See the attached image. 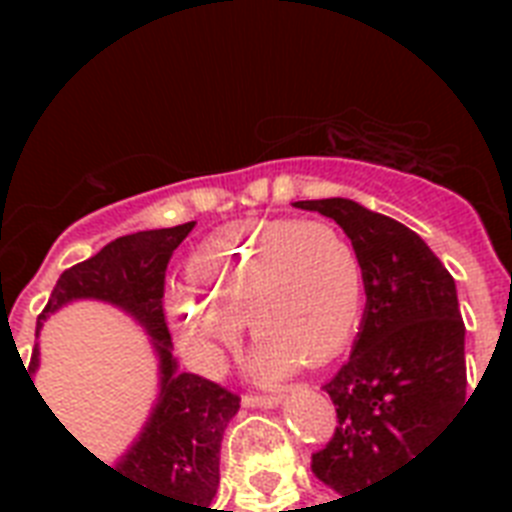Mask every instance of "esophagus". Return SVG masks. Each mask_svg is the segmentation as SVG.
Returning <instances> with one entry per match:
<instances>
[{
    "instance_id": "obj_1",
    "label": "esophagus",
    "mask_w": 512,
    "mask_h": 512,
    "mask_svg": "<svg viewBox=\"0 0 512 512\" xmlns=\"http://www.w3.org/2000/svg\"><path fill=\"white\" fill-rule=\"evenodd\" d=\"M241 404L249 406V409H273V406L281 404V396H276V393H271V396H244L241 398Z\"/></svg>"
}]
</instances>
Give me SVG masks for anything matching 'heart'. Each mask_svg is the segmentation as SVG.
<instances>
[{
	"mask_svg": "<svg viewBox=\"0 0 512 512\" xmlns=\"http://www.w3.org/2000/svg\"><path fill=\"white\" fill-rule=\"evenodd\" d=\"M361 305L358 252L321 220H271L217 233L185 265V289L167 295L188 364L212 372L247 319L260 337L252 372L268 380L303 358H335L356 332Z\"/></svg>",
	"mask_w": 512,
	"mask_h": 512,
	"instance_id": "1",
	"label": "heart"
}]
</instances>
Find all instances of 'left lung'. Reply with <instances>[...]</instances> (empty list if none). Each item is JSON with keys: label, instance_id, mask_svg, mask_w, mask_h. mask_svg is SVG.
I'll return each mask as SVG.
<instances>
[{"label": "left lung", "instance_id": "8db88e82", "mask_svg": "<svg viewBox=\"0 0 512 512\" xmlns=\"http://www.w3.org/2000/svg\"><path fill=\"white\" fill-rule=\"evenodd\" d=\"M295 207L332 217L364 268L361 332L324 385L335 436L311 462L329 489L356 494L414 460L465 401V324L452 273L412 228L350 199Z\"/></svg>", "mask_w": 512, "mask_h": 512}]
</instances>
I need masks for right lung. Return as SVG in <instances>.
Returning <instances> with one entry per match:
<instances>
[{
  "label": "right lung",
  "instance_id": "obj_1",
  "mask_svg": "<svg viewBox=\"0 0 512 512\" xmlns=\"http://www.w3.org/2000/svg\"><path fill=\"white\" fill-rule=\"evenodd\" d=\"M193 225L130 233L60 273L50 303L36 321V337L47 316L74 300H100L130 313L148 332L159 358V396L122 460L116 465L98 460L124 481L167 497L175 512H217L209 505L220 484V444L228 422L239 412V396L199 374L177 372L162 305L167 263ZM36 369L39 345L28 364V380Z\"/></svg>",
  "mask_w": 512,
  "mask_h": 512
}]
</instances>
